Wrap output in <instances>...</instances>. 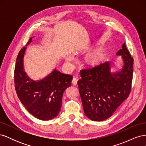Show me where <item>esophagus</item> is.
I'll use <instances>...</instances> for the list:
<instances>
[{
	"label": "esophagus",
	"mask_w": 146,
	"mask_h": 146,
	"mask_svg": "<svg viewBox=\"0 0 146 146\" xmlns=\"http://www.w3.org/2000/svg\"><path fill=\"white\" fill-rule=\"evenodd\" d=\"M78 80V78L77 77H74L73 80L72 81V83L74 85H77V82Z\"/></svg>",
	"instance_id": "1"
}]
</instances>
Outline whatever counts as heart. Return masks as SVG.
<instances>
[{
	"mask_svg": "<svg viewBox=\"0 0 146 146\" xmlns=\"http://www.w3.org/2000/svg\"><path fill=\"white\" fill-rule=\"evenodd\" d=\"M98 55H99V54L98 52H95L94 53H92V54H91V55H89V56H88V60H89V61L91 63L93 64L97 61V59H98ZM66 60H67L68 61H70V60H71V57L68 56Z\"/></svg>",
	"mask_w": 146,
	"mask_h": 146,
	"instance_id": "b5f03b06",
	"label": "heart"
}]
</instances>
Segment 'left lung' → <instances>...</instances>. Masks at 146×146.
I'll return each instance as SVG.
<instances>
[{
    "label": "left lung",
    "mask_w": 146,
    "mask_h": 146,
    "mask_svg": "<svg viewBox=\"0 0 146 146\" xmlns=\"http://www.w3.org/2000/svg\"><path fill=\"white\" fill-rule=\"evenodd\" d=\"M117 55H122V69L111 72L110 63L80 70L77 82L85 115L94 121H102L116 111L131 91L133 58L123 43Z\"/></svg>",
    "instance_id": "8db88e82"
}]
</instances>
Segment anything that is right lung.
Segmentation results:
<instances>
[{
    "label": "right lung",
    "mask_w": 146,
    "mask_h": 146,
    "mask_svg": "<svg viewBox=\"0 0 146 146\" xmlns=\"http://www.w3.org/2000/svg\"><path fill=\"white\" fill-rule=\"evenodd\" d=\"M32 38L26 46L32 42ZM25 50L26 47H24L19 51L15 68V86L17 97L33 116L42 121L50 120L58 115L63 92L71 85L73 77L55 69L42 80H32L24 69Z\"/></svg>",
    "instance_id": "add662e5"
}]
</instances>
